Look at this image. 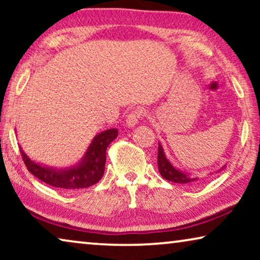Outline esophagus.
<instances>
[{
	"instance_id": "esophagus-1",
	"label": "esophagus",
	"mask_w": 260,
	"mask_h": 260,
	"mask_svg": "<svg viewBox=\"0 0 260 260\" xmlns=\"http://www.w3.org/2000/svg\"><path fill=\"white\" fill-rule=\"evenodd\" d=\"M147 115L144 109L142 108H136L135 110H133L129 115L126 117V125L129 127H134L136 124L138 123V120L143 118V117Z\"/></svg>"
}]
</instances>
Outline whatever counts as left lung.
<instances>
[{"label": "left lung", "mask_w": 260, "mask_h": 260, "mask_svg": "<svg viewBox=\"0 0 260 260\" xmlns=\"http://www.w3.org/2000/svg\"><path fill=\"white\" fill-rule=\"evenodd\" d=\"M157 165H158V170L159 174H161L163 179L172 181V182L175 183H193L197 182V177H190L188 174L180 172L179 169L174 168L168 159L166 158L165 151H163V148L161 144H158V152H157Z\"/></svg>", "instance_id": "obj_1"}]
</instances>
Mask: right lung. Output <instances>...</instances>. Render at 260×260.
Wrapping results in <instances>:
<instances>
[{
    "mask_svg": "<svg viewBox=\"0 0 260 260\" xmlns=\"http://www.w3.org/2000/svg\"><path fill=\"white\" fill-rule=\"evenodd\" d=\"M117 135H118L117 129H109L97 135L79 165L63 170L42 167L30 161L22 149H20V151L28 172H30L42 182L62 189H81V188L93 186L104 175L106 149L117 137Z\"/></svg>",
    "mask_w": 260,
    "mask_h": 260,
    "instance_id": "1",
    "label": "right lung"
}]
</instances>
